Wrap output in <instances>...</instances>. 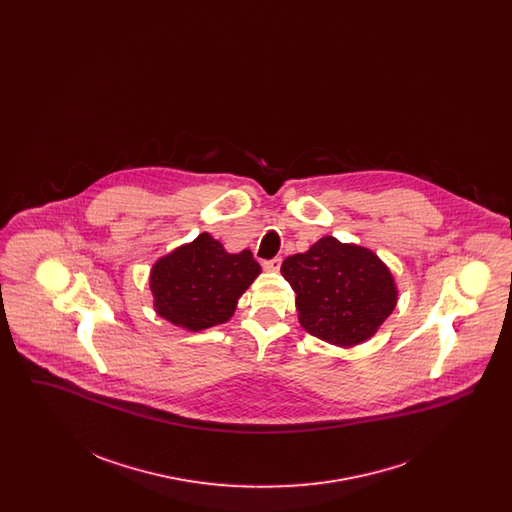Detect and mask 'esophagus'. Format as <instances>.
<instances>
[{
    "instance_id": "1",
    "label": "esophagus",
    "mask_w": 512,
    "mask_h": 512,
    "mask_svg": "<svg viewBox=\"0 0 512 512\" xmlns=\"http://www.w3.org/2000/svg\"><path fill=\"white\" fill-rule=\"evenodd\" d=\"M263 267L267 268V270H272V272H278L280 267H282V259H280V257H274V259H270V261H263Z\"/></svg>"
}]
</instances>
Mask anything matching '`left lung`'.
<instances>
[{
	"label": "left lung",
	"mask_w": 512,
	"mask_h": 512,
	"mask_svg": "<svg viewBox=\"0 0 512 512\" xmlns=\"http://www.w3.org/2000/svg\"><path fill=\"white\" fill-rule=\"evenodd\" d=\"M280 272L297 295L299 324L338 347L370 340L397 305L390 267L372 249L334 236L288 257Z\"/></svg>",
	"instance_id": "left-lung-1"
}]
</instances>
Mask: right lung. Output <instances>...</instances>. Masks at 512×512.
Returning <instances> with one entry per match:
<instances>
[{"label":"right lung","mask_w":512,"mask_h":512,"mask_svg":"<svg viewBox=\"0 0 512 512\" xmlns=\"http://www.w3.org/2000/svg\"><path fill=\"white\" fill-rule=\"evenodd\" d=\"M259 274L261 265L249 249L228 253L219 240L203 232L151 267L153 309L174 326L201 332L228 322Z\"/></svg>","instance_id":"right-lung-1"}]
</instances>
